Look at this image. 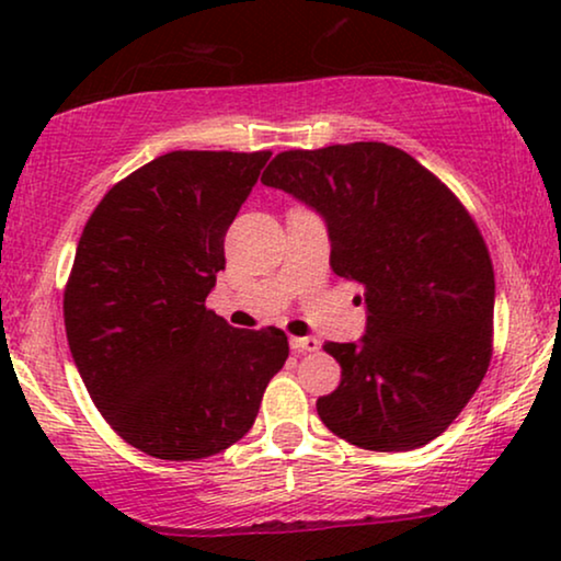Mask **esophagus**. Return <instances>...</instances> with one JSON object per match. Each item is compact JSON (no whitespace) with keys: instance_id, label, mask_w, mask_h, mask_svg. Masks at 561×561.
Segmentation results:
<instances>
[{"instance_id":"1","label":"esophagus","mask_w":561,"mask_h":561,"mask_svg":"<svg viewBox=\"0 0 561 561\" xmlns=\"http://www.w3.org/2000/svg\"><path fill=\"white\" fill-rule=\"evenodd\" d=\"M290 347L296 352H317L321 344L317 336H290Z\"/></svg>"}]
</instances>
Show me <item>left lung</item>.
Instances as JSON below:
<instances>
[{"label": "left lung", "instance_id": "obj_1", "mask_svg": "<svg viewBox=\"0 0 561 561\" xmlns=\"http://www.w3.org/2000/svg\"><path fill=\"white\" fill-rule=\"evenodd\" d=\"M260 181L327 219L332 271L363 286L367 332L324 344L342 380L317 401L319 419L370 451L436 439L493 357L495 273L472 214L386 142L278 152Z\"/></svg>", "mask_w": 561, "mask_h": 561}]
</instances>
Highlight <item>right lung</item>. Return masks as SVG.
<instances>
[{"mask_svg": "<svg viewBox=\"0 0 561 561\" xmlns=\"http://www.w3.org/2000/svg\"><path fill=\"white\" fill-rule=\"evenodd\" d=\"M271 150H173L106 191L64 290L68 347L106 424L145 455H219L255 424L288 359L275 327L206 309L225 234Z\"/></svg>", "mask_w": 561, "mask_h": 561, "instance_id": "obj_1", "label": "right lung"}]
</instances>
